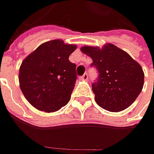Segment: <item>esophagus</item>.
Listing matches in <instances>:
<instances>
[{
  "label": "esophagus",
  "mask_w": 154,
  "mask_h": 154,
  "mask_svg": "<svg viewBox=\"0 0 154 154\" xmlns=\"http://www.w3.org/2000/svg\"><path fill=\"white\" fill-rule=\"evenodd\" d=\"M80 79L83 80H86L87 79H88V74H86H86H84L82 76H81V77H80Z\"/></svg>",
  "instance_id": "esophagus-1"
}]
</instances>
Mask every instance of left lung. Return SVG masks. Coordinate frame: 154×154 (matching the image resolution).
<instances>
[{
	"label": "left lung",
	"mask_w": 154,
	"mask_h": 154,
	"mask_svg": "<svg viewBox=\"0 0 154 154\" xmlns=\"http://www.w3.org/2000/svg\"><path fill=\"white\" fill-rule=\"evenodd\" d=\"M80 51L92 58L91 66L98 73V79L92 85L96 103L113 112L129 107L144 85V73L139 63L112 44L102 49L84 46Z\"/></svg>",
	"instance_id": "8db88e82"
}]
</instances>
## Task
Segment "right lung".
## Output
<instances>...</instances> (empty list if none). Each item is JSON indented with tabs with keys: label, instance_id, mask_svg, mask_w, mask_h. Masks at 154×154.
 <instances>
[{
	"label": "right lung",
	"instance_id": "add662e5",
	"mask_svg": "<svg viewBox=\"0 0 154 154\" xmlns=\"http://www.w3.org/2000/svg\"><path fill=\"white\" fill-rule=\"evenodd\" d=\"M76 45L60 39L38 46L22 62L19 80L25 98L36 109L54 112L70 100L76 82V65L68 60Z\"/></svg>",
	"mask_w": 154,
	"mask_h": 154
}]
</instances>
